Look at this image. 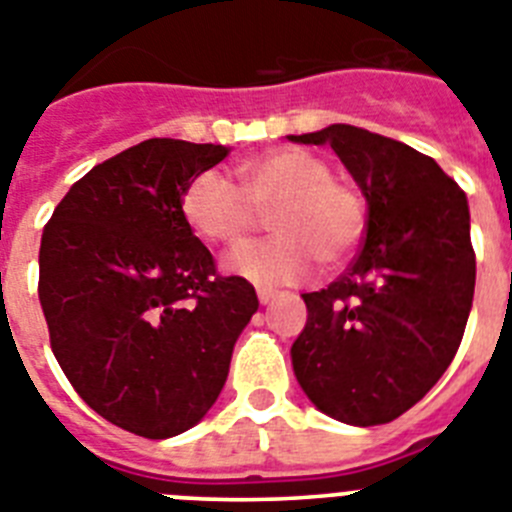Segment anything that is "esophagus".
I'll return each instance as SVG.
<instances>
[{"instance_id":"1","label":"esophagus","mask_w":512,"mask_h":512,"mask_svg":"<svg viewBox=\"0 0 512 512\" xmlns=\"http://www.w3.org/2000/svg\"><path fill=\"white\" fill-rule=\"evenodd\" d=\"M256 295H259L261 305H269V302L274 300V297H277V292H274V289H264V287H261L259 292H256Z\"/></svg>"}]
</instances>
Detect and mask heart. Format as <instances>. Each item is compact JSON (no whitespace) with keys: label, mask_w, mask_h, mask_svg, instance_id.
Returning a JSON list of instances; mask_svg holds the SVG:
<instances>
[{"label":"heart","mask_w":512,"mask_h":512,"mask_svg":"<svg viewBox=\"0 0 512 512\" xmlns=\"http://www.w3.org/2000/svg\"><path fill=\"white\" fill-rule=\"evenodd\" d=\"M238 184L215 169L200 171L182 194L187 223L205 241L238 243L269 213L277 235L228 256V269L256 287L302 282L315 269L336 266L359 246L366 230V200L359 187L333 176L318 153L274 148L235 169Z\"/></svg>","instance_id":"heart-1"}]
</instances>
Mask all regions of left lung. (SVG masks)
<instances>
[{
  "instance_id": "1",
  "label": "left lung",
  "mask_w": 512,
  "mask_h": 512,
  "mask_svg": "<svg viewBox=\"0 0 512 512\" xmlns=\"http://www.w3.org/2000/svg\"><path fill=\"white\" fill-rule=\"evenodd\" d=\"M330 143L366 197V238L336 282L302 295L292 343L305 395L330 418H400L456 356L474 297L467 194L431 156L354 125L289 135Z\"/></svg>"
}]
</instances>
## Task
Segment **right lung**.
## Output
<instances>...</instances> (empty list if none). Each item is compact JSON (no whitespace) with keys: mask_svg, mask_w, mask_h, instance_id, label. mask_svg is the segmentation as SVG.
Instances as JSON below:
<instances>
[{"mask_svg":"<svg viewBox=\"0 0 512 512\" xmlns=\"http://www.w3.org/2000/svg\"><path fill=\"white\" fill-rule=\"evenodd\" d=\"M225 156L143 140L81 176L45 223L38 295L53 356L89 408L135 436H179L205 418L259 310L182 212L187 184Z\"/></svg>","mask_w":512,"mask_h":512,"instance_id":"1","label":"right lung"}]
</instances>
